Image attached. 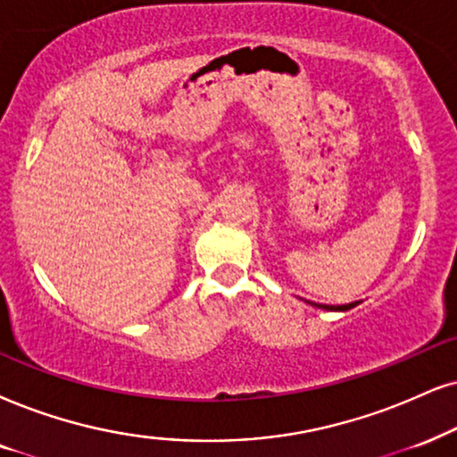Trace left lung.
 <instances>
[{
  "label": "left lung",
  "instance_id": "8db88e82",
  "mask_svg": "<svg viewBox=\"0 0 457 457\" xmlns=\"http://www.w3.org/2000/svg\"><path fill=\"white\" fill-rule=\"evenodd\" d=\"M308 303H310V305H314V308L328 310V312H345V310L354 308V305H356L358 302H354V303H345V305H327V303H314V302H308Z\"/></svg>",
  "mask_w": 457,
  "mask_h": 457
}]
</instances>
